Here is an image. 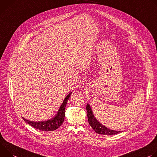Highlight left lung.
Instances as JSON below:
<instances>
[{
    "label": "left lung",
    "instance_id": "8db88e82",
    "mask_svg": "<svg viewBox=\"0 0 157 157\" xmlns=\"http://www.w3.org/2000/svg\"><path fill=\"white\" fill-rule=\"evenodd\" d=\"M86 112H87V117H88L89 123L91 126V127L94 129V130L96 133L101 135H113L121 132L120 131L118 132V131L109 129L108 128H107L106 127H105L102 124H101L100 122H98V121L95 118L92 113V109L90 108V106L89 103L86 105Z\"/></svg>",
    "mask_w": 157,
    "mask_h": 157
}]
</instances>
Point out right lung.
<instances>
[{
  "instance_id": "obj_1",
  "label": "right lung",
  "mask_w": 157,
  "mask_h": 157,
  "mask_svg": "<svg viewBox=\"0 0 157 157\" xmlns=\"http://www.w3.org/2000/svg\"><path fill=\"white\" fill-rule=\"evenodd\" d=\"M72 92L70 93L67 95V96L64 99L62 104L61 105L60 109L58 111L57 115L50 120L44 121H32L26 120L25 118H23L24 120L26 122L33 127V128H36V129H39L42 131H54L57 129L63 122L64 118H65V109L67 100H68L69 97H71Z\"/></svg>"
}]
</instances>
